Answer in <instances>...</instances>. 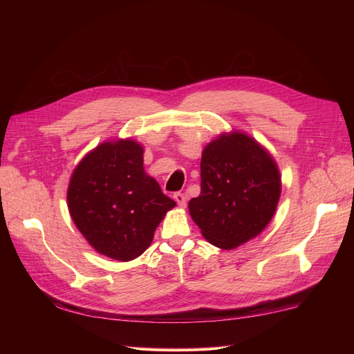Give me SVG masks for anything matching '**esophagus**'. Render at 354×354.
Here are the masks:
<instances>
[{
    "label": "esophagus",
    "mask_w": 354,
    "mask_h": 354,
    "mask_svg": "<svg viewBox=\"0 0 354 354\" xmlns=\"http://www.w3.org/2000/svg\"><path fill=\"white\" fill-rule=\"evenodd\" d=\"M174 201L177 202V205L180 208H185L186 207V196L183 194H180V192H177V194H174Z\"/></svg>",
    "instance_id": "obj_1"
}]
</instances>
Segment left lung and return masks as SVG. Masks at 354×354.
Here are the masks:
<instances>
[{
    "label": "left lung",
    "instance_id": "8db88e82",
    "mask_svg": "<svg viewBox=\"0 0 354 354\" xmlns=\"http://www.w3.org/2000/svg\"><path fill=\"white\" fill-rule=\"evenodd\" d=\"M282 190L279 167L254 137L223 133L202 151L201 194L189 201L202 236L221 250L257 238L273 218Z\"/></svg>",
    "mask_w": 354,
    "mask_h": 354
}]
</instances>
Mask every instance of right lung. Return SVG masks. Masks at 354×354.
Segmentation results:
<instances>
[{"label":"right lung","instance_id":"right-lung-1","mask_svg":"<svg viewBox=\"0 0 354 354\" xmlns=\"http://www.w3.org/2000/svg\"><path fill=\"white\" fill-rule=\"evenodd\" d=\"M143 146L115 138L95 146L75 167L68 186V208L94 251L118 261L142 255L176 202L146 174Z\"/></svg>","mask_w":354,"mask_h":354}]
</instances>
